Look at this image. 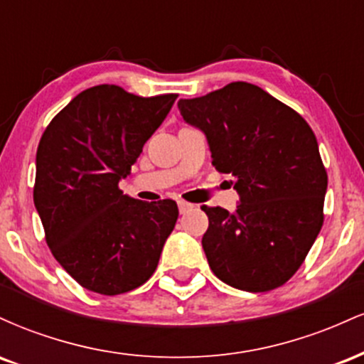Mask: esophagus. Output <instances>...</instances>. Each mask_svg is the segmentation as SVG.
<instances>
[{
    "mask_svg": "<svg viewBox=\"0 0 364 364\" xmlns=\"http://www.w3.org/2000/svg\"><path fill=\"white\" fill-rule=\"evenodd\" d=\"M191 207H193V205H191V203L185 202V200H179V202H178V208H179V212H181V214H185V212L190 210Z\"/></svg>",
    "mask_w": 364,
    "mask_h": 364,
    "instance_id": "obj_1",
    "label": "esophagus"
}]
</instances>
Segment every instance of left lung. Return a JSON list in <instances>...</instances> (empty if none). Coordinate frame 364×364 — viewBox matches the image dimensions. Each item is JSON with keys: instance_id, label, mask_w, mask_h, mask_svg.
Here are the masks:
<instances>
[{"instance_id": "obj_1", "label": "left lung", "mask_w": 364, "mask_h": 364, "mask_svg": "<svg viewBox=\"0 0 364 364\" xmlns=\"http://www.w3.org/2000/svg\"><path fill=\"white\" fill-rule=\"evenodd\" d=\"M205 133L212 164L232 174L235 212L207 207L202 237L208 265L241 291L265 292L301 267L323 224L327 171L310 124L260 87L232 82L178 102Z\"/></svg>"}]
</instances>
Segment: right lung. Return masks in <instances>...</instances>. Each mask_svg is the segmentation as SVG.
<instances>
[{
    "mask_svg": "<svg viewBox=\"0 0 364 364\" xmlns=\"http://www.w3.org/2000/svg\"><path fill=\"white\" fill-rule=\"evenodd\" d=\"M176 97H140L107 83L90 87L41 136L36 208L54 258L85 289L123 294L156 272L178 220L176 202H141L118 185Z\"/></svg>",
    "mask_w": 364,
    "mask_h": 364,
    "instance_id": "1",
    "label": "right lung"
}]
</instances>
